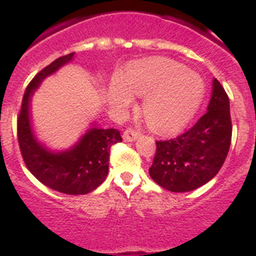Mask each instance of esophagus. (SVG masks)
Returning a JSON list of instances; mask_svg holds the SVG:
<instances>
[{
	"label": "esophagus",
	"instance_id": "esophagus-1",
	"mask_svg": "<svg viewBox=\"0 0 256 256\" xmlns=\"http://www.w3.org/2000/svg\"><path fill=\"white\" fill-rule=\"evenodd\" d=\"M140 136V132H136L134 128H128L124 132V140H126V142H132V140H136Z\"/></svg>",
	"mask_w": 256,
	"mask_h": 256
}]
</instances>
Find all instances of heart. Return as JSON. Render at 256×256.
Returning <instances> with one entry per match:
<instances>
[{"instance_id": "b5f03b06", "label": "heart", "mask_w": 256, "mask_h": 256, "mask_svg": "<svg viewBox=\"0 0 256 256\" xmlns=\"http://www.w3.org/2000/svg\"><path fill=\"white\" fill-rule=\"evenodd\" d=\"M132 92L144 96L142 112L148 128L168 136L182 130L195 116L204 96V82L174 60L152 57L128 65L122 78H112L108 98L114 106H130Z\"/></svg>"}]
</instances>
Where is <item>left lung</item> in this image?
<instances>
[{"instance_id":"obj_1","label":"left lung","mask_w":256,"mask_h":256,"mask_svg":"<svg viewBox=\"0 0 256 256\" xmlns=\"http://www.w3.org/2000/svg\"><path fill=\"white\" fill-rule=\"evenodd\" d=\"M231 132L230 100L223 86L214 80L206 114L182 136L156 142L148 174L172 192H187L206 184L224 164Z\"/></svg>"}]
</instances>
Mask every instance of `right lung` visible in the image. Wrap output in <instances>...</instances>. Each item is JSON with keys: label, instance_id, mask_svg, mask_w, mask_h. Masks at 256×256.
Here are the masks:
<instances>
[{"label": "right lung", "instance_id": "right-lung-1", "mask_svg": "<svg viewBox=\"0 0 256 256\" xmlns=\"http://www.w3.org/2000/svg\"><path fill=\"white\" fill-rule=\"evenodd\" d=\"M73 56L74 53H70L57 58L32 80L22 98L17 132L26 168L40 182L64 194L84 195L96 190L108 176L110 148L122 140L120 132L116 128H100L92 124L74 146L53 152L37 140L30 116L34 92L46 77L69 64Z\"/></svg>", "mask_w": 256, "mask_h": 256}]
</instances>
